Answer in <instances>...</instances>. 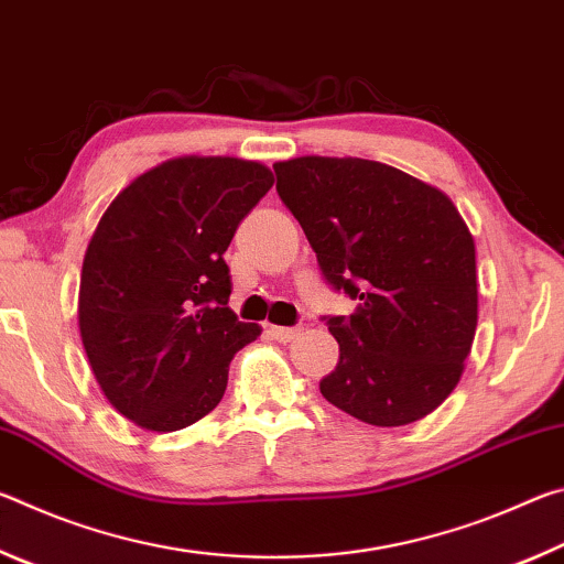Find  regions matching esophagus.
I'll use <instances>...</instances> for the list:
<instances>
[{
  "mask_svg": "<svg viewBox=\"0 0 564 564\" xmlns=\"http://www.w3.org/2000/svg\"><path fill=\"white\" fill-rule=\"evenodd\" d=\"M269 333L271 336L279 340V343H291L293 338H299V333H301V328H289V326H271L269 328Z\"/></svg>",
  "mask_w": 564,
  "mask_h": 564,
  "instance_id": "1",
  "label": "esophagus"
}]
</instances>
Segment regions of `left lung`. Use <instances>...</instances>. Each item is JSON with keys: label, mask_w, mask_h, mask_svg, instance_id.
I'll use <instances>...</instances> for the list:
<instances>
[{"label": "left lung", "mask_w": 564, "mask_h": 564, "mask_svg": "<svg viewBox=\"0 0 564 564\" xmlns=\"http://www.w3.org/2000/svg\"><path fill=\"white\" fill-rule=\"evenodd\" d=\"M326 281L356 301L328 318L340 346L323 398L378 427L431 415L460 383L477 328L475 241L441 188L380 161H275Z\"/></svg>", "instance_id": "1"}]
</instances>
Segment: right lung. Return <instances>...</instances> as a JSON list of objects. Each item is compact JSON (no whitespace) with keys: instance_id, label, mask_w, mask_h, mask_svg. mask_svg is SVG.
Listing matches in <instances>:
<instances>
[{"instance_id":"right-lung-1","label":"right lung","mask_w":564,"mask_h":564,"mask_svg":"<svg viewBox=\"0 0 564 564\" xmlns=\"http://www.w3.org/2000/svg\"><path fill=\"white\" fill-rule=\"evenodd\" d=\"M271 186L261 161L176 156L104 212L84 253L79 330L104 395L141 431L212 413L236 350L261 336L228 308L224 253Z\"/></svg>"}]
</instances>
